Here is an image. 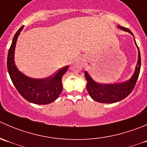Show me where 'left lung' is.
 Returning a JSON list of instances; mask_svg holds the SVG:
<instances>
[{
    "label": "left lung",
    "instance_id": "8db88e82",
    "mask_svg": "<svg viewBox=\"0 0 147 147\" xmlns=\"http://www.w3.org/2000/svg\"><path fill=\"white\" fill-rule=\"evenodd\" d=\"M117 27L122 30L129 32L134 38L133 33L128 28L119 26H118ZM134 42H135V45L138 49V60L135 70H134L132 76L128 80L120 83H117V84H101V83H98L94 81L90 77L87 71L84 72V77L87 82V90L90 97L94 101L100 102V103H115V102L121 101L123 99L126 98L131 92L135 86L138 78H139L141 68L140 52H139V47H138L135 40H134Z\"/></svg>",
    "mask_w": 147,
    "mask_h": 147
}]
</instances>
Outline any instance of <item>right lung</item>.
Wrapping results in <instances>:
<instances>
[{
  "mask_svg": "<svg viewBox=\"0 0 147 147\" xmlns=\"http://www.w3.org/2000/svg\"><path fill=\"white\" fill-rule=\"evenodd\" d=\"M24 26L19 28L13 37L7 58V67L12 82L20 95L31 103L47 105L58 98L63 90L62 78L69 66L60 69L55 75L45 78L35 79L29 78L20 72L14 60L15 49L19 35Z\"/></svg>",
  "mask_w": 147,
  "mask_h": 147,
  "instance_id": "obj_1",
  "label": "right lung"
}]
</instances>
